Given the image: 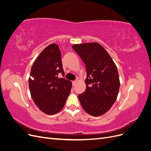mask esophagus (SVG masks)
Here are the masks:
<instances>
[{
  "mask_svg": "<svg viewBox=\"0 0 151 151\" xmlns=\"http://www.w3.org/2000/svg\"><path fill=\"white\" fill-rule=\"evenodd\" d=\"M77 81H72V85H73V86H76V83H77Z\"/></svg>",
  "mask_w": 151,
  "mask_h": 151,
  "instance_id": "esophagus-1",
  "label": "esophagus"
}]
</instances>
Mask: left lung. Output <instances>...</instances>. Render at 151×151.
<instances>
[{
    "mask_svg": "<svg viewBox=\"0 0 151 151\" xmlns=\"http://www.w3.org/2000/svg\"><path fill=\"white\" fill-rule=\"evenodd\" d=\"M86 65V91L78 95L83 108L90 115L106 113L115 102L120 88L117 67L101 45L85 43L72 45Z\"/></svg>",
    "mask_w": 151,
    "mask_h": 151,
    "instance_id": "8db88e82",
    "label": "left lung"
}]
</instances>
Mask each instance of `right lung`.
<instances>
[{"mask_svg": "<svg viewBox=\"0 0 151 151\" xmlns=\"http://www.w3.org/2000/svg\"><path fill=\"white\" fill-rule=\"evenodd\" d=\"M59 73L64 76L61 52L57 44L52 43L36 58L29 78L31 98L40 110L47 115L61 111L70 93L72 82L59 78Z\"/></svg>", "mask_w": 151, "mask_h": 151, "instance_id": "obj_1", "label": "right lung"}]
</instances>
